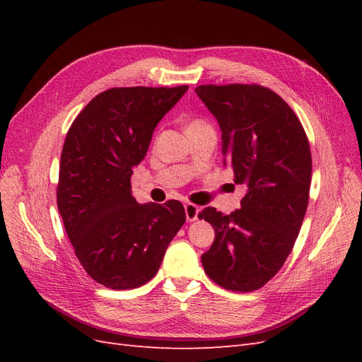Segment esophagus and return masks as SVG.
<instances>
[{
  "label": "esophagus",
  "instance_id": "1",
  "mask_svg": "<svg viewBox=\"0 0 362 362\" xmlns=\"http://www.w3.org/2000/svg\"><path fill=\"white\" fill-rule=\"evenodd\" d=\"M184 210H185V218H187L189 222L198 221V214H199V206L198 205L187 202L184 205Z\"/></svg>",
  "mask_w": 362,
  "mask_h": 362
}]
</instances>
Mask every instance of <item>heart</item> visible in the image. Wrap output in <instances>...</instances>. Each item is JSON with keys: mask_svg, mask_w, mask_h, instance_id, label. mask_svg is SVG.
Returning a JSON list of instances; mask_svg holds the SVG:
<instances>
[{"mask_svg": "<svg viewBox=\"0 0 362 362\" xmlns=\"http://www.w3.org/2000/svg\"><path fill=\"white\" fill-rule=\"evenodd\" d=\"M199 124H202L201 120H192V122L189 124V127H194V125H199ZM189 127H187V128H189Z\"/></svg>", "mask_w": 362, "mask_h": 362, "instance_id": "1", "label": "heart"}]
</instances>
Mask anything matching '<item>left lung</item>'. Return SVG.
<instances>
[{"label":"left lung","instance_id":"left-lung-1","mask_svg":"<svg viewBox=\"0 0 362 362\" xmlns=\"http://www.w3.org/2000/svg\"><path fill=\"white\" fill-rule=\"evenodd\" d=\"M196 95L222 131L223 164L246 185L242 208L199 213L214 228L204 270L231 291L261 288L284 266L308 206L311 151L303 127L279 95L258 84H205Z\"/></svg>","mask_w":362,"mask_h":362}]
</instances>
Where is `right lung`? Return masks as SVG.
<instances>
[{
	"instance_id": "add662e5",
	"label": "right lung",
	"mask_w": 362,
	"mask_h": 362,
	"mask_svg": "<svg viewBox=\"0 0 362 362\" xmlns=\"http://www.w3.org/2000/svg\"><path fill=\"white\" fill-rule=\"evenodd\" d=\"M187 89H108L83 108L64 139L57 206L76 258L107 288H136L154 278L185 222L178 201L139 204L131 175L156 127Z\"/></svg>"
}]
</instances>
